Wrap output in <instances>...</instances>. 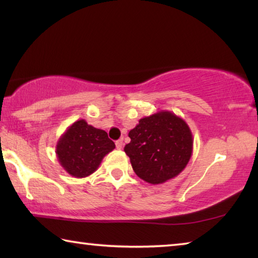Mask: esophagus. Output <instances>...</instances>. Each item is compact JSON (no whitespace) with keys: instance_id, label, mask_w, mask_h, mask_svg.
<instances>
[{"instance_id":"1","label":"esophagus","mask_w":258,"mask_h":258,"mask_svg":"<svg viewBox=\"0 0 258 258\" xmlns=\"http://www.w3.org/2000/svg\"><path fill=\"white\" fill-rule=\"evenodd\" d=\"M123 146H124L123 140H118V141H116V148H117V149H121V148H123Z\"/></svg>"}]
</instances>
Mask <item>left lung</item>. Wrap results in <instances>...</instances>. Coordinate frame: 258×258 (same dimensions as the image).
Masks as SVG:
<instances>
[{
  "label": "left lung",
  "instance_id": "8db88e82",
  "mask_svg": "<svg viewBox=\"0 0 258 258\" xmlns=\"http://www.w3.org/2000/svg\"><path fill=\"white\" fill-rule=\"evenodd\" d=\"M124 151L135 174L150 184L176 177L189 163L194 138L184 119L168 110L143 117L130 131Z\"/></svg>",
  "mask_w": 258,
  "mask_h": 258
}]
</instances>
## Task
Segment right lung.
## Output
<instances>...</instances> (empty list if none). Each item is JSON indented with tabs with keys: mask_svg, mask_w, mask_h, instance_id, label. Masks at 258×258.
<instances>
[{
	"mask_svg": "<svg viewBox=\"0 0 258 258\" xmlns=\"http://www.w3.org/2000/svg\"><path fill=\"white\" fill-rule=\"evenodd\" d=\"M115 149L107 132L80 119L73 123L56 142L59 164L72 176L82 178L97 171L103 157Z\"/></svg>",
	"mask_w": 258,
	"mask_h": 258,
	"instance_id": "add662e5",
	"label": "right lung"
}]
</instances>
